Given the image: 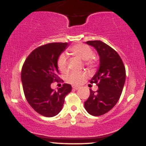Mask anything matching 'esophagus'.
<instances>
[{
    "label": "esophagus",
    "mask_w": 146,
    "mask_h": 146,
    "mask_svg": "<svg viewBox=\"0 0 146 146\" xmlns=\"http://www.w3.org/2000/svg\"><path fill=\"white\" fill-rule=\"evenodd\" d=\"M72 87H73V89H74V90H78L79 88H80V87L77 86H73Z\"/></svg>",
    "instance_id": "34e87169"
}]
</instances>
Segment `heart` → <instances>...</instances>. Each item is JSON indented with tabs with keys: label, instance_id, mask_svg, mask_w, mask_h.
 Listing matches in <instances>:
<instances>
[{
	"label": "heart",
	"instance_id": "obj_1",
	"mask_svg": "<svg viewBox=\"0 0 146 146\" xmlns=\"http://www.w3.org/2000/svg\"><path fill=\"white\" fill-rule=\"evenodd\" d=\"M69 51L72 56L84 60V64L87 68L95 69L97 66V61L93 58V51L88 45L78 44L69 48ZM57 66L62 73L68 71V61L64 54H60L57 60ZM87 78V73L84 71H73L68 75L67 82L73 85L82 84Z\"/></svg>",
	"mask_w": 146,
	"mask_h": 146
}]
</instances>
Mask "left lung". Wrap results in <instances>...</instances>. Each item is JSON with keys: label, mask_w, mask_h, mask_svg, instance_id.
<instances>
[{"label": "left lung", "mask_w": 146, "mask_h": 146, "mask_svg": "<svg viewBox=\"0 0 146 146\" xmlns=\"http://www.w3.org/2000/svg\"><path fill=\"white\" fill-rule=\"evenodd\" d=\"M86 43L98 51L100 66L90 81L98 85V90H90L84 108L90 115L100 116L111 110L119 100L125 80V68L119 55L108 44L100 40Z\"/></svg>", "instance_id": "obj_1"}]
</instances>
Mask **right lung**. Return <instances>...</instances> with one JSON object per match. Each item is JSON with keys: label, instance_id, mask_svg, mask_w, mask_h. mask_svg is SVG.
<instances>
[{"label": "right lung", "instance_id": "add662e5", "mask_svg": "<svg viewBox=\"0 0 146 146\" xmlns=\"http://www.w3.org/2000/svg\"><path fill=\"white\" fill-rule=\"evenodd\" d=\"M67 42H53L35 48L23 65L21 80L24 94L35 111L46 117L56 116L62 108L65 97L71 91V84H63L58 90L51 83L63 82L58 76V57L67 46Z\"/></svg>", "mask_w": 146, "mask_h": 146}]
</instances>
